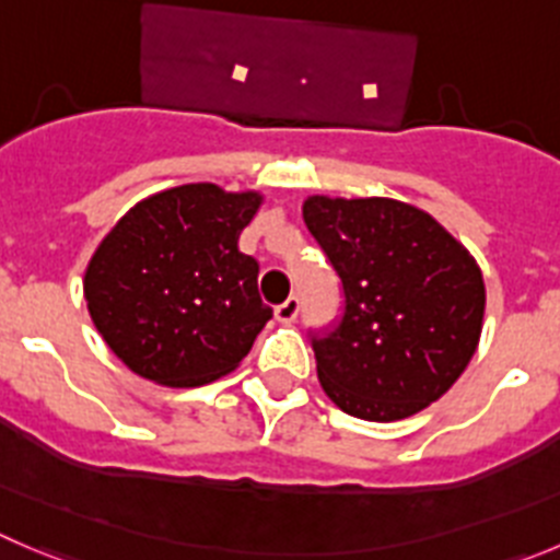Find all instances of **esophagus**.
<instances>
[{"label":"esophagus","mask_w":560,"mask_h":560,"mask_svg":"<svg viewBox=\"0 0 560 560\" xmlns=\"http://www.w3.org/2000/svg\"><path fill=\"white\" fill-rule=\"evenodd\" d=\"M296 316H300V300H296V296H289V300H285L283 305L275 307V318H277V322L291 324V322H296Z\"/></svg>","instance_id":"34e87169"}]
</instances>
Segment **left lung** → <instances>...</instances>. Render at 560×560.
<instances>
[{"mask_svg":"<svg viewBox=\"0 0 560 560\" xmlns=\"http://www.w3.org/2000/svg\"><path fill=\"white\" fill-rule=\"evenodd\" d=\"M302 217L346 296L340 322L311 332L324 393L374 423L445 396L476 354L487 305L465 244L390 197L313 195Z\"/></svg>","mask_w":560,"mask_h":560,"instance_id":"left-lung-1","label":"left lung"}]
</instances>
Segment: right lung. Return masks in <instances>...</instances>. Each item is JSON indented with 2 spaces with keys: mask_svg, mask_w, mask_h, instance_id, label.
Segmentation results:
<instances>
[{
  "mask_svg": "<svg viewBox=\"0 0 560 560\" xmlns=\"http://www.w3.org/2000/svg\"><path fill=\"white\" fill-rule=\"evenodd\" d=\"M260 203L258 191L184 184L140 200L106 233L84 271V300L135 374L197 387L247 357L271 318L258 260L238 249Z\"/></svg>",
  "mask_w": 560,
  "mask_h": 560,
  "instance_id": "obj_1",
  "label": "right lung"
}]
</instances>
